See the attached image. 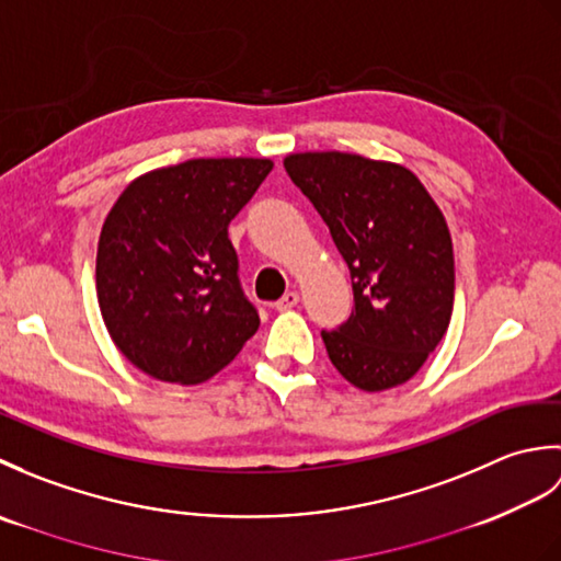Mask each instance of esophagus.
I'll use <instances>...</instances> for the list:
<instances>
[{
    "mask_svg": "<svg viewBox=\"0 0 561 561\" xmlns=\"http://www.w3.org/2000/svg\"><path fill=\"white\" fill-rule=\"evenodd\" d=\"M294 306H299V294L296 291H287L277 304H274L277 311H289V308H294Z\"/></svg>",
    "mask_w": 561,
    "mask_h": 561,
    "instance_id": "1",
    "label": "esophagus"
}]
</instances>
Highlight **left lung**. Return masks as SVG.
Segmentation results:
<instances>
[{
    "instance_id": "left-lung-1",
    "label": "left lung",
    "mask_w": 561,
    "mask_h": 561,
    "mask_svg": "<svg viewBox=\"0 0 561 561\" xmlns=\"http://www.w3.org/2000/svg\"><path fill=\"white\" fill-rule=\"evenodd\" d=\"M352 274L354 311L323 330L332 366L366 392L408 383L444 340L456 294L444 214L410 169L344 151L284 159Z\"/></svg>"
}]
</instances>
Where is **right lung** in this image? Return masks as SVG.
Returning <instances> with one entry per match:
<instances>
[{
  "label": "right lung",
  "instance_id": "obj_1",
  "mask_svg": "<svg viewBox=\"0 0 561 561\" xmlns=\"http://www.w3.org/2000/svg\"><path fill=\"white\" fill-rule=\"evenodd\" d=\"M270 159H190L135 178L103 221L96 294L127 362L165 383L219 374L260 316L238 282L229 224Z\"/></svg>",
  "mask_w": 561,
  "mask_h": 561
}]
</instances>
